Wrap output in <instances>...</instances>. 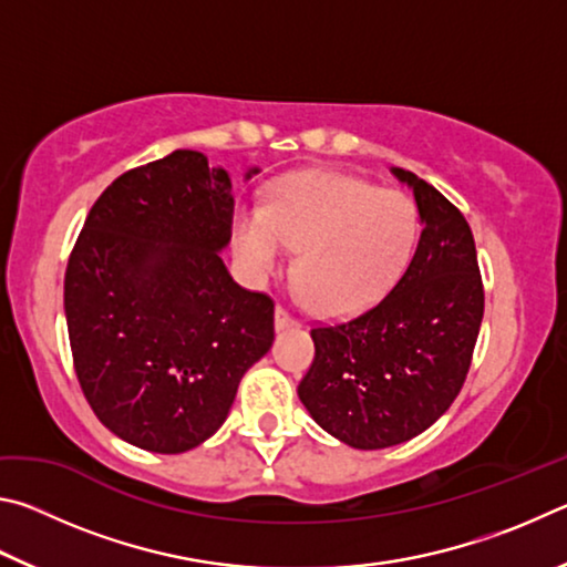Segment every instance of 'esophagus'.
<instances>
[{
  "mask_svg": "<svg viewBox=\"0 0 567 567\" xmlns=\"http://www.w3.org/2000/svg\"><path fill=\"white\" fill-rule=\"evenodd\" d=\"M292 324H297V322H295V318H290V312H287L285 307H277V310H275V328L287 330V328H292Z\"/></svg>",
  "mask_w": 567,
  "mask_h": 567,
  "instance_id": "1",
  "label": "esophagus"
}]
</instances>
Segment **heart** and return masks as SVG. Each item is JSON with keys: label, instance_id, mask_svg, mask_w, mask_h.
I'll return each mask as SVG.
<instances>
[{"label": "heart", "instance_id": "1", "mask_svg": "<svg viewBox=\"0 0 567 567\" xmlns=\"http://www.w3.org/2000/svg\"><path fill=\"white\" fill-rule=\"evenodd\" d=\"M412 199L340 172L285 177L265 209L239 207L235 252L252 280L280 270L297 249L295 275L315 310L352 315L375 305L405 272L417 245Z\"/></svg>", "mask_w": 567, "mask_h": 567}]
</instances>
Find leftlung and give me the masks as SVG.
<instances>
[{"label": "left lung", "mask_w": 567, "mask_h": 567, "mask_svg": "<svg viewBox=\"0 0 567 567\" xmlns=\"http://www.w3.org/2000/svg\"><path fill=\"white\" fill-rule=\"evenodd\" d=\"M415 197L422 233L388 297L342 324L315 328V360L297 395L340 443H408L453 405L483 322L475 239L455 205L425 179L392 167Z\"/></svg>", "instance_id": "obj_1"}]
</instances>
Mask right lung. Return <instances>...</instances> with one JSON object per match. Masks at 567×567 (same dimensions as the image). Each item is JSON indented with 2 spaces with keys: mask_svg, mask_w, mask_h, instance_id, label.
<instances>
[{
  "mask_svg": "<svg viewBox=\"0 0 567 567\" xmlns=\"http://www.w3.org/2000/svg\"><path fill=\"white\" fill-rule=\"evenodd\" d=\"M260 167H249L245 179ZM233 179L175 150L124 172L90 209L64 275L76 380L104 427L177 455L213 437L275 340V305L223 262Z\"/></svg>",
  "mask_w": 567,
  "mask_h": 567,
  "instance_id": "obj_1",
  "label": "right lung"
}]
</instances>
